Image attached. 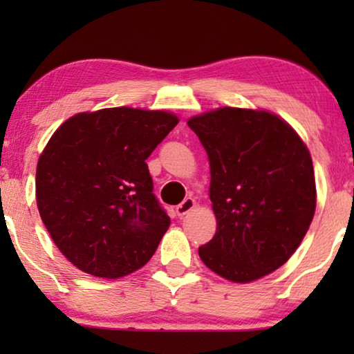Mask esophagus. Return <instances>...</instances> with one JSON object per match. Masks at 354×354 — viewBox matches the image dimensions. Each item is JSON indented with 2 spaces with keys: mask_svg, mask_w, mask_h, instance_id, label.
Segmentation results:
<instances>
[{
  "mask_svg": "<svg viewBox=\"0 0 354 354\" xmlns=\"http://www.w3.org/2000/svg\"><path fill=\"white\" fill-rule=\"evenodd\" d=\"M195 205H196V203H195V200H193V198H185V200H183L180 205L176 207V212L178 216H185L193 209V207H195Z\"/></svg>",
  "mask_w": 354,
  "mask_h": 354,
  "instance_id": "1",
  "label": "esophagus"
}]
</instances>
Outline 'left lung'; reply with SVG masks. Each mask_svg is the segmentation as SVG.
<instances>
[{"label":"left lung","instance_id":"obj_1","mask_svg":"<svg viewBox=\"0 0 354 354\" xmlns=\"http://www.w3.org/2000/svg\"><path fill=\"white\" fill-rule=\"evenodd\" d=\"M211 169L216 235L198 248L221 277L248 283L290 259L316 211L313 159L298 133L268 111L219 108L195 115Z\"/></svg>","mask_w":354,"mask_h":354}]
</instances>
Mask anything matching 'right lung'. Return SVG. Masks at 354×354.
I'll return each instance as SVG.
<instances>
[{
	"label": "right lung",
	"instance_id": "add662e5",
	"mask_svg": "<svg viewBox=\"0 0 354 354\" xmlns=\"http://www.w3.org/2000/svg\"><path fill=\"white\" fill-rule=\"evenodd\" d=\"M178 124L166 111L106 108L67 119L37 166V206L75 268L118 279L151 259L171 219L145 162Z\"/></svg>",
	"mask_w": 354,
	"mask_h": 354
}]
</instances>
